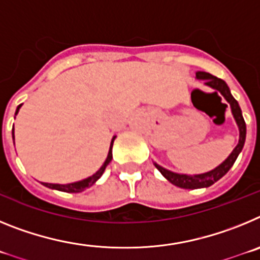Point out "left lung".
<instances>
[{
    "label": "left lung",
    "instance_id": "obj_1",
    "mask_svg": "<svg viewBox=\"0 0 260 260\" xmlns=\"http://www.w3.org/2000/svg\"><path fill=\"white\" fill-rule=\"evenodd\" d=\"M197 78H198V79L206 80V84H207V86L216 89V93L219 91V92L224 96L225 100L229 103V105H231L232 108V113H233L234 119H236L238 128H240V141H238V144L236 146L233 152L228 156V158H226L222 164H220L219 167L215 168L213 171L207 172V173L195 174V176L173 173V172L168 171V169L160 167V165H157L155 162V167L157 168L158 172H160L169 182L178 186V187H182V189H201V187H208V186L213 185L216 181H219L220 178L228 173L229 169L233 167L236 158L238 157L240 152L242 151L243 144H245V139H246V123H245V119H243L242 117V112H241V108L240 105H238L237 100L232 96L231 91H229V87L226 86V83H225L222 79H220V78L213 77L212 74L206 73V71H198V73H197Z\"/></svg>",
    "mask_w": 260,
    "mask_h": 260
}]
</instances>
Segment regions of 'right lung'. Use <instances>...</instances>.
<instances>
[{
	"label": "right lung",
	"mask_w": 260,
	"mask_h": 260,
	"mask_svg": "<svg viewBox=\"0 0 260 260\" xmlns=\"http://www.w3.org/2000/svg\"><path fill=\"white\" fill-rule=\"evenodd\" d=\"M20 105L17 108V112H15V114L19 112ZM13 139H14V127H13ZM113 141H114V138L112 139V143H110L109 153H108L107 160H105V162L103 164V167L100 168V169H99L95 174H92V176L88 177V178H86V180H82V181H79V182L68 183V185H58V183H44V182H43V185L47 186V187H49V189H56V190H59V191H65V192H80V191H83V190H86L87 187H89V186H92L93 183H95L96 181H98L99 178L103 176V173H104V171H105V168L108 167V164H109L110 160H112V147H113Z\"/></svg>",
	"instance_id": "1"
}]
</instances>
